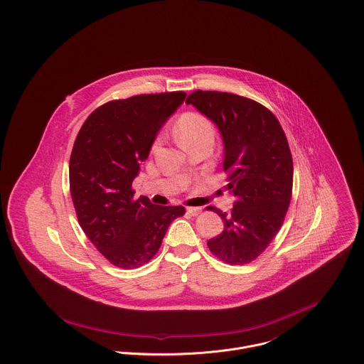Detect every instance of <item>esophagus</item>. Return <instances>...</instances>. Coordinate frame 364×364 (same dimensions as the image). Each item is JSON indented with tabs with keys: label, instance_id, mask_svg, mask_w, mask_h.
I'll use <instances>...</instances> for the list:
<instances>
[{
	"label": "esophagus",
	"instance_id": "34e87169",
	"mask_svg": "<svg viewBox=\"0 0 364 364\" xmlns=\"http://www.w3.org/2000/svg\"><path fill=\"white\" fill-rule=\"evenodd\" d=\"M201 207H187V213L190 214V215H193V217H196V215H198L200 213H201Z\"/></svg>",
	"mask_w": 364,
	"mask_h": 364
}]
</instances>
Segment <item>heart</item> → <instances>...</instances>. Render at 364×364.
Instances as JSON below:
<instances>
[{
	"mask_svg": "<svg viewBox=\"0 0 364 364\" xmlns=\"http://www.w3.org/2000/svg\"><path fill=\"white\" fill-rule=\"evenodd\" d=\"M176 134L183 146H188L196 141H214L215 127L213 122L200 112H186L176 123ZM159 140L156 141V144Z\"/></svg>",
	"mask_w": 364,
	"mask_h": 364,
	"instance_id": "b5f03b06",
	"label": "heart"
}]
</instances>
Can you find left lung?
<instances>
[{
  "label": "left lung",
  "instance_id": "left-lung-1",
  "mask_svg": "<svg viewBox=\"0 0 364 364\" xmlns=\"http://www.w3.org/2000/svg\"><path fill=\"white\" fill-rule=\"evenodd\" d=\"M186 103L217 124L227 188L235 197L231 214L207 208L224 221V231L207 245L225 264H250L275 238L291 204L294 161L285 132L269 109L244 96L196 90Z\"/></svg>",
  "mask_w": 364,
  "mask_h": 364
}]
</instances>
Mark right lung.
Returning a JSON list of instances; mask_svg holds the SVG:
<instances>
[{"label":"right lung","mask_w":364,"mask_h":364,"mask_svg":"<svg viewBox=\"0 0 364 364\" xmlns=\"http://www.w3.org/2000/svg\"><path fill=\"white\" fill-rule=\"evenodd\" d=\"M184 92L137 95L110 100L82 124L69 160V188L79 225L114 267L147 264L161 247L168 225L184 215L183 205L134 200L132 183L151 144Z\"/></svg>","instance_id":"1"}]
</instances>
